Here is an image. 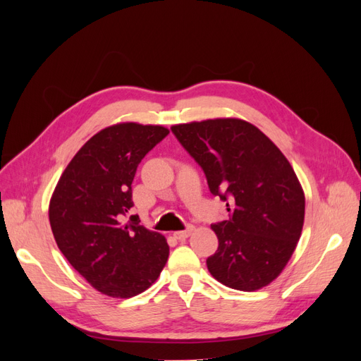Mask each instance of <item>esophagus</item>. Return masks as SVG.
<instances>
[{
	"instance_id": "obj_1",
	"label": "esophagus",
	"mask_w": 361,
	"mask_h": 361,
	"mask_svg": "<svg viewBox=\"0 0 361 361\" xmlns=\"http://www.w3.org/2000/svg\"><path fill=\"white\" fill-rule=\"evenodd\" d=\"M192 231H194V227H192V226H188L187 228H185V231L174 232V233H173V236L176 238V239H179V241H183V239H187V238L192 233Z\"/></svg>"
}]
</instances>
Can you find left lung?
I'll return each instance as SVG.
<instances>
[{
  "instance_id": "1",
  "label": "left lung",
  "mask_w": 361,
  "mask_h": 361,
  "mask_svg": "<svg viewBox=\"0 0 361 361\" xmlns=\"http://www.w3.org/2000/svg\"><path fill=\"white\" fill-rule=\"evenodd\" d=\"M183 149L220 195L228 220L212 224L218 250L207 269L224 286L253 292L268 286L297 247L305 199L286 157L241 118H211L171 126Z\"/></svg>"
}]
</instances>
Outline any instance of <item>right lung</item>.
<instances>
[{
	"label": "right lung",
	"instance_id": "right-lung-1",
	"mask_svg": "<svg viewBox=\"0 0 361 361\" xmlns=\"http://www.w3.org/2000/svg\"><path fill=\"white\" fill-rule=\"evenodd\" d=\"M167 135L159 125L108 126L76 152L52 192L49 223L60 251L108 297L145 292L167 264L166 238L140 226L137 215L122 223L134 206L138 164Z\"/></svg>",
	"mask_w": 361,
	"mask_h": 361
}]
</instances>
